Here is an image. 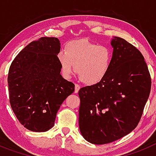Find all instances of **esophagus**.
<instances>
[{"mask_svg":"<svg viewBox=\"0 0 156 156\" xmlns=\"http://www.w3.org/2000/svg\"><path fill=\"white\" fill-rule=\"evenodd\" d=\"M80 88V87L79 86L78 84H75V90H74V93L76 94L78 93V91H79Z\"/></svg>","mask_w":156,"mask_h":156,"instance_id":"obj_1","label":"esophagus"}]
</instances>
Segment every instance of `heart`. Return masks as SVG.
<instances>
[{
  "mask_svg": "<svg viewBox=\"0 0 156 156\" xmlns=\"http://www.w3.org/2000/svg\"><path fill=\"white\" fill-rule=\"evenodd\" d=\"M58 60L66 78L71 76L74 66L80 80L87 85H94L102 80L109 72L112 52L108 47L81 38L67 43L65 52L58 55Z\"/></svg>",
  "mask_w": 156,
  "mask_h": 156,
  "instance_id": "obj_1",
  "label": "heart"
}]
</instances>
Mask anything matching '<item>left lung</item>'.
<instances>
[{"label": "left lung", "instance_id": "obj_1", "mask_svg": "<svg viewBox=\"0 0 156 156\" xmlns=\"http://www.w3.org/2000/svg\"><path fill=\"white\" fill-rule=\"evenodd\" d=\"M111 68L101 82L80 88L79 126L88 142L104 144L124 137L138 124L151 90L142 54L120 37L111 41Z\"/></svg>", "mask_w": 156, "mask_h": 156}]
</instances>
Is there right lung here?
I'll list each match as a JSON object with an SVG mask.
<instances>
[{
  "instance_id": "right-lung-1",
  "label": "right lung",
  "mask_w": 156,
  "mask_h": 156,
  "mask_svg": "<svg viewBox=\"0 0 156 156\" xmlns=\"http://www.w3.org/2000/svg\"><path fill=\"white\" fill-rule=\"evenodd\" d=\"M60 45L56 37H41L25 47L9 68L11 107L19 122L31 131L53 127L60 106L75 90L60 74Z\"/></svg>"
}]
</instances>
